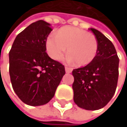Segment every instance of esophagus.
I'll use <instances>...</instances> for the list:
<instances>
[{
	"label": "esophagus",
	"mask_w": 127,
	"mask_h": 127,
	"mask_svg": "<svg viewBox=\"0 0 127 127\" xmlns=\"http://www.w3.org/2000/svg\"><path fill=\"white\" fill-rule=\"evenodd\" d=\"M72 70H73V68H72V67L65 66V71H66V73H71Z\"/></svg>",
	"instance_id": "obj_1"
}]
</instances>
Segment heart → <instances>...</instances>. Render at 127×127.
Returning a JSON list of instances; mask_svg holds the SVG:
<instances>
[{"label":"heart","mask_w":127,"mask_h":127,"mask_svg":"<svg viewBox=\"0 0 127 127\" xmlns=\"http://www.w3.org/2000/svg\"><path fill=\"white\" fill-rule=\"evenodd\" d=\"M46 50L49 56L59 60L67 48L68 62L77 66H85L95 58L98 42L95 36L76 27H65L57 34H51L46 40Z\"/></svg>","instance_id":"obj_1"}]
</instances>
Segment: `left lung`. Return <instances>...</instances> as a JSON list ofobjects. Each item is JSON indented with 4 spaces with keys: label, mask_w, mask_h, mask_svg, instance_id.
Listing matches in <instances>:
<instances>
[{
    "label": "left lung",
    "mask_w": 127,
    "mask_h": 127,
    "mask_svg": "<svg viewBox=\"0 0 127 127\" xmlns=\"http://www.w3.org/2000/svg\"><path fill=\"white\" fill-rule=\"evenodd\" d=\"M98 39L94 60L73 69V101L78 107L96 110L105 107L114 95L118 79L119 59L112 42L95 29H90Z\"/></svg>",
    "instance_id": "8db88e82"
}]
</instances>
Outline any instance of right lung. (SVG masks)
Wrapping results in <instances>:
<instances>
[{
	"instance_id": "obj_1",
	"label": "right lung",
	"mask_w": 127,
	"mask_h": 127,
	"mask_svg": "<svg viewBox=\"0 0 127 127\" xmlns=\"http://www.w3.org/2000/svg\"><path fill=\"white\" fill-rule=\"evenodd\" d=\"M50 24L38 20L17 34L9 51V76L19 98L30 106L47 104L65 73L64 66L49 57L46 40Z\"/></svg>"
}]
</instances>
